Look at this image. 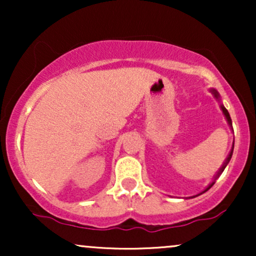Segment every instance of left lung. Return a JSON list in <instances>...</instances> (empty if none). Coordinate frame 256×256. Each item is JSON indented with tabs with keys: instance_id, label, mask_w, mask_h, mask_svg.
I'll return each instance as SVG.
<instances>
[{
	"instance_id": "left-lung-1",
	"label": "left lung",
	"mask_w": 256,
	"mask_h": 256,
	"mask_svg": "<svg viewBox=\"0 0 256 256\" xmlns=\"http://www.w3.org/2000/svg\"><path fill=\"white\" fill-rule=\"evenodd\" d=\"M210 92H212V94H213V95H214V98H216V100H219V98H220V96H219L218 91H216V90H214V89H210ZM220 108H222V113H224V116H225V118H226V120H228V125H230V126H232V122H231V118H230V114H228V110H226V108H225V107H224V106H222V104H220ZM232 152H234V146H232V149H231V152H228V158H225L224 164H222V167H220V170H219V171H218V173H216V177H214V179H213V182H212V183H210V185H208V186H207V188H206V189L204 190V192H200V194H198V195H202V194H204V192H208V190H210V188H212V186H213V185H214V183H216V179H218V178H219V176H220V174H222V171H224V170H225V167H226V166H228V162H230V160H231V156H232ZM198 195H196V196H198ZM196 196H192V198H196Z\"/></svg>"
}]
</instances>
